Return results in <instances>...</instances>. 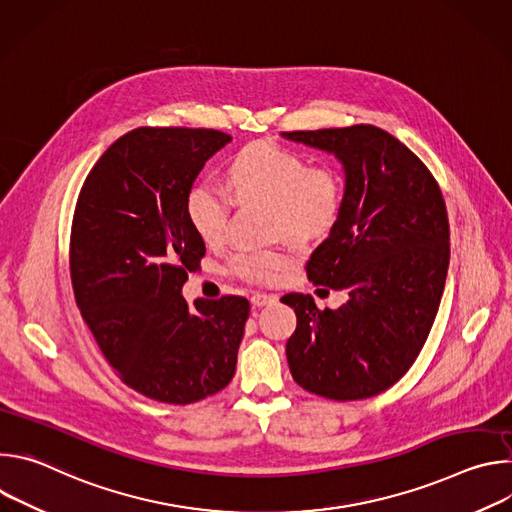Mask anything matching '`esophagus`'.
I'll list each match as a JSON object with an SVG mask.
<instances>
[{"label": "esophagus", "mask_w": 512, "mask_h": 512, "mask_svg": "<svg viewBox=\"0 0 512 512\" xmlns=\"http://www.w3.org/2000/svg\"><path fill=\"white\" fill-rule=\"evenodd\" d=\"M273 302H275V296H269V294H253L251 296L253 308H263V306H269Z\"/></svg>", "instance_id": "esophagus-1"}]
</instances>
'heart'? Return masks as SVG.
Here are the masks:
<instances>
[{
  "instance_id": "b5f03b06",
  "label": "heart",
  "mask_w": 512,
  "mask_h": 512,
  "mask_svg": "<svg viewBox=\"0 0 512 512\" xmlns=\"http://www.w3.org/2000/svg\"><path fill=\"white\" fill-rule=\"evenodd\" d=\"M227 189L210 180L194 182L184 210L194 233L216 245L227 235L233 200L271 206V229L291 239L326 235L340 218L346 200V180L334 164H314L296 150L275 141H253L241 148L227 166ZM291 265L283 249L237 251L229 271L255 285H271Z\"/></svg>"
}]
</instances>
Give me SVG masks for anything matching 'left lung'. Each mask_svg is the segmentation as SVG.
I'll return each mask as SVG.
<instances>
[{
    "instance_id": "1",
    "label": "left lung",
    "mask_w": 512,
    "mask_h": 512,
    "mask_svg": "<svg viewBox=\"0 0 512 512\" xmlns=\"http://www.w3.org/2000/svg\"><path fill=\"white\" fill-rule=\"evenodd\" d=\"M283 135L332 152L346 172L342 214L306 273L314 285L344 289L348 300L318 310L304 294L281 298L298 316L285 346L291 377L334 401L379 395L409 371L440 308L450 265L440 184L375 125Z\"/></svg>"
}]
</instances>
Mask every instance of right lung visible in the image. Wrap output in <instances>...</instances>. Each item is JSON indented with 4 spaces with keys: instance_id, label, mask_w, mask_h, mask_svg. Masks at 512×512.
<instances>
[{
    "instance_id": "obj_1",
    "label": "right lung",
    "mask_w": 512,
    "mask_h": 512,
    "mask_svg": "<svg viewBox=\"0 0 512 512\" xmlns=\"http://www.w3.org/2000/svg\"><path fill=\"white\" fill-rule=\"evenodd\" d=\"M229 133L137 127L89 172L72 216L70 281L85 324L117 377L160 403L223 391L237 367L249 302L182 298L206 253L184 200Z\"/></svg>"
}]
</instances>
